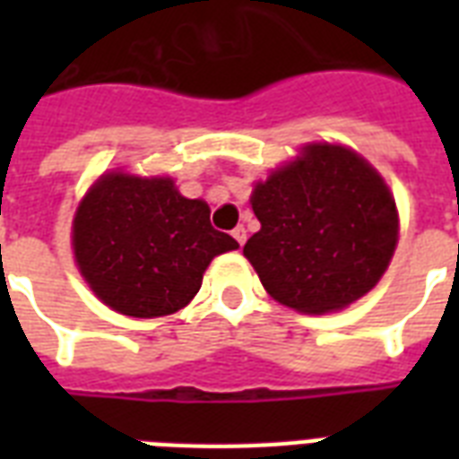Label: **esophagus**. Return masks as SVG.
<instances>
[{
    "label": "esophagus",
    "mask_w": 459,
    "mask_h": 459,
    "mask_svg": "<svg viewBox=\"0 0 459 459\" xmlns=\"http://www.w3.org/2000/svg\"><path fill=\"white\" fill-rule=\"evenodd\" d=\"M233 238H236V243L240 245V247H243V245H245V238H247V230H245L243 226H238V229L233 230Z\"/></svg>",
    "instance_id": "34e87169"
}]
</instances>
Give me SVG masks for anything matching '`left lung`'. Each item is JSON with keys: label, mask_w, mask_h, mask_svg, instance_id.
<instances>
[{"label": "left lung", "mask_w": 459, "mask_h": 459, "mask_svg": "<svg viewBox=\"0 0 459 459\" xmlns=\"http://www.w3.org/2000/svg\"><path fill=\"white\" fill-rule=\"evenodd\" d=\"M262 229L245 243L273 300L307 314L359 300L391 264L398 209L374 166L342 145L314 143L252 190Z\"/></svg>", "instance_id": "obj_1"}]
</instances>
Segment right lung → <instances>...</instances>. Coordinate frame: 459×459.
I'll use <instances>...</instances> for the list:
<instances>
[{
  "label": "right lung",
  "instance_id": "1",
  "mask_svg": "<svg viewBox=\"0 0 459 459\" xmlns=\"http://www.w3.org/2000/svg\"><path fill=\"white\" fill-rule=\"evenodd\" d=\"M229 233L209 223V207L187 200L171 178L104 173L78 204L74 255L92 293L114 312L154 319L183 309Z\"/></svg>",
  "mask_w": 459,
  "mask_h": 459
}]
</instances>
